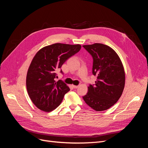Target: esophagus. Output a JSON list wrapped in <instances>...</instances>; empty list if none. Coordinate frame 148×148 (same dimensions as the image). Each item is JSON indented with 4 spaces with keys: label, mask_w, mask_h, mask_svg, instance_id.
Segmentation results:
<instances>
[{
    "label": "esophagus",
    "mask_w": 148,
    "mask_h": 148,
    "mask_svg": "<svg viewBox=\"0 0 148 148\" xmlns=\"http://www.w3.org/2000/svg\"><path fill=\"white\" fill-rule=\"evenodd\" d=\"M71 86H73V88H78V86H76V85H74V84H72Z\"/></svg>",
    "instance_id": "34e87169"
}]
</instances>
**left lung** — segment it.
<instances>
[{
	"instance_id": "obj_1",
	"label": "left lung",
	"mask_w": 148,
	"mask_h": 148,
	"mask_svg": "<svg viewBox=\"0 0 148 148\" xmlns=\"http://www.w3.org/2000/svg\"><path fill=\"white\" fill-rule=\"evenodd\" d=\"M83 47L93 58L92 74L97 77L95 84L89 85L83 98L96 111L106 110L118 101L123 92L125 75L122 62L114 49L105 44Z\"/></svg>"
}]
</instances>
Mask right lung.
Segmentation results:
<instances>
[{
    "mask_svg": "<svg viewBox=\"0 0 148 148\" xmlns=\"http://www.w3.org/2000/svg\"><path fill=\"white\" fill-rule=\"evenodd\" d=\"M81 47L80 44L56 43L36 53L28 70L26 83L30 99L39 109L49 112L60 104L70 88L60 80L56 82V71Z\"/></svg>",
    "mask_w": 148,
    "mask_h": 148,
    "instance_id": "1",
    "label": "right lung"
}]
</instances>
